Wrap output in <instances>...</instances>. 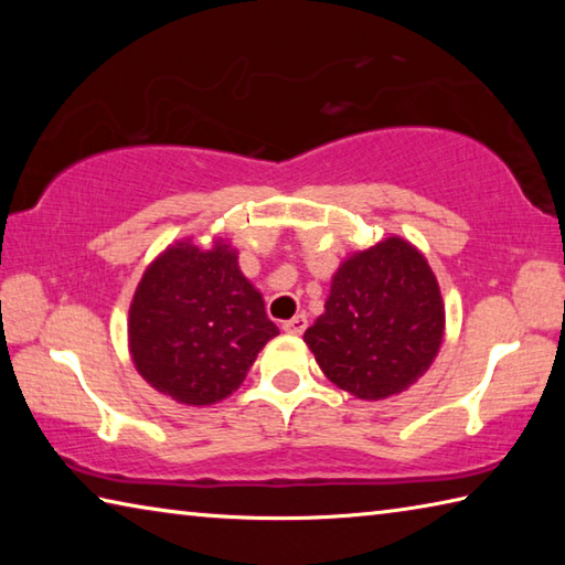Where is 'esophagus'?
I'll use <instances>...</instances> for the list:
<instances>
[{"label": "esophagus", "mask_w": 565, "mask_h": 565, "mask_svg": "<svg viewBox=\"0 0 565 565\" xmlns=\"http://www.w3.org/2000/svg\"><path fill=\"white\" fill-rule=\"evenodd\" d=\"M306 327H309V319H306V313H296L294 319L281 323V329L286 333H291V337H301V333L306 331Z\"/></svg>", "instance_id": "obj_1"}]
</instances>
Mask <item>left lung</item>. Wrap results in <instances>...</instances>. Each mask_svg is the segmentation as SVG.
<instances>
[{"instance_id":"obj_1","label":"left lung","mask_w":565,"mask_h":565,"mask_svg":"<svg viewBox=\"0 0 565 565\" xmlns=\"http://www.w3.org/2000/svg\"><path fill=\"white\" fill-rule=\"evenodd\" d=\"M446 309L436 274L396 234L349 254L303 341L323 374L363 401L398 396L438 356Z\"/></svg>"}]
</instances>
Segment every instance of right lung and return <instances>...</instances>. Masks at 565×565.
Returning a JSON list of instances; mask_svg holds the SVG:
<instances>
[{"instance_id": "add662e5", "label": "right lung", "mask_w": 565, "mask_h": 565, "mask_svg": "<svg viewBox=\"0 0 565 565\" xmlns=\"http://www.w3.org/2000/svg\"><path fill=\"white\" fill-rule=\"evenodd\" d=\"M276 333L238 252L218 236L212 246L191 236L169 244L141 274L127 321L134 369L181 406L232 396Z\"/></svg>"}]
</instances>
